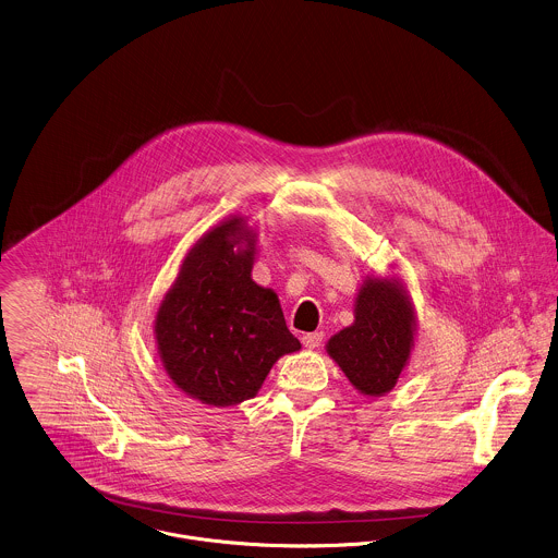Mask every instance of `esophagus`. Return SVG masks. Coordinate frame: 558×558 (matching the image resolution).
Returning <instances> with one entry per match:
<instances>
[{
    "instance_id": "1",
    "label": "esophagus",
    "mask_w": 558,
    "mask_h": 558,
    "mask_svg": "<svg viewBox=\"0 0 558 558\" xmlns=\"http://www.w3.org/2000/svg\"><path fill=\"white\" fill-rule=\"evenodd\" d=\"M324 342V332H311V335L302 336V344L306 349H317Z\"/></svg>"
}]
</instances>
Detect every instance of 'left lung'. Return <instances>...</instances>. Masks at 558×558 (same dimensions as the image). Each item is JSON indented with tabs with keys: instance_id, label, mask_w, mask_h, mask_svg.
Masks as SVG:
<instances>
[{
	"instance_id": "8db88e82",
	"label": "left lung",
	"mask_w": 558,
	"mask_h": 558,
	"mask_svg": "<svg viewBox=\"0 0 558 558\" xmlns=\"http://www.w3.org/2000/svg\"><path fill=\"white\" fill-rule=\"evenodd\" d=\"M414 308L399 282L368 278L355 298V322L328 340V353L355 390L390 392L410 360Z\"/></svg>"
}]
</instances>
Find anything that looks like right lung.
<instances>
[{"label": "right lung", "mask_w": 558, "mask_h": 558, "mask_svg": "<svg viewBox=\"0 0 558 558\" xmlns=\"http://www.w3.org/2000/svg\"><path fill=\"white\" fill-rule=\"evenodd\" d=\"M254 236L243 218L209 230L185 256L155 317L166 373L207 405L252 399L276 360L302 347L278 295L252 280Z\"/></svg>", "instance_id": "add662e5"}]
</instances>
